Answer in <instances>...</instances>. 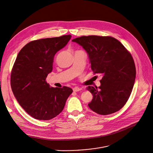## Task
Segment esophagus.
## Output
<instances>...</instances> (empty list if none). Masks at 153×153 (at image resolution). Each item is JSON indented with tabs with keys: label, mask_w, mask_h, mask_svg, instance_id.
I'll list each match as a JSON object with an SVG mask.
<instances>
[{
	"label": "esophagus",
	"mask_w": 153,
	"mask_h": 153,
	"mask_svg": "<svg viewBox=\"0 0 153 153\" xmlns=\"http://www.w3.org/2000/svg\"><path fill=\"white\" fill-rule=\"evenodd\" d=\"M82 89L78 87H75L73 88V91H80Z\"/></svg>",
	"instance_id": "esophagus-1"
}]
</instances>
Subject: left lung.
Segmentation results:
<instances>
[{"label": "left lung", "mask_w": 153, "mask_h": 153, "mask_svg": "<svg viewBox=\"0 0 153 153\" xmlns=\"http://www.w3.org/2000/svg\"><path fill=\"white\" fill-rule=\"evenodd\" d=\"M72 41L88 53L94 74L102 76L98 88H87L93 95L88 107L103 115L120 110L128 101L135 80V66L131 54L111 36H82Z\"/></svg>", "instance_id": "obj_1"}]
</instances>
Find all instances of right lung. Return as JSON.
Here are the masks:
<instances>
[{
  "label": "right lung",
  "mask_w": 153,
  "mask_h": 153,
  "mask_svg": "<svg viewBox=\"0 0 153 153\" xmlns=\"http://www.w3.org/2000/svg\"><path fill=\"white\" fill-rule=\"evenodd\" d=\"M71 38V35L32 41L19 51L11 74L14 96L33 118L49 120L63 110L73 90L52 87L46 82L52 71L53 57Z\"/></svg>",
  "instance_id": "1"
}]
</instances>
